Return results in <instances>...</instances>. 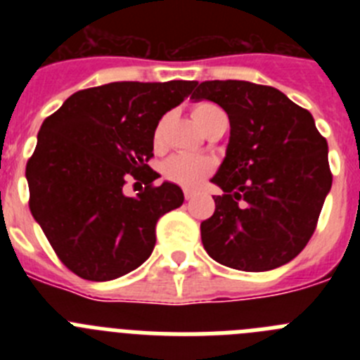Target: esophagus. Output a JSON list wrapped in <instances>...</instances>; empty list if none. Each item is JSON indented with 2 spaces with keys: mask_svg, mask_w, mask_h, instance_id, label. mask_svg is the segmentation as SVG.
I'll use <instances>...</instances> for the list:
<instances>
[{
  "mask_svg": "<svg viewBox=\"0 0 360 360\" xmlns=\"http://www.w3.org/2000/svg\"><path fill=\"white\" fill-rule=\"evenodd\" d=\"M184 196H186V200H191L193 196H195V193H193L191 189H184Z\"/></svg>",
  "mask_w": 360,
  "mask_h": 360,
  "instance_id": "obj_1",
  "label": "esophagus"
}]
</instances>
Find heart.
Returning <instances> with one entry per match:
<instances>
[{
  "label": "heart",
  "mask_w": 360,
  "mask_h": 360,
  "mask_svg": "<svg viewBox=\"0 0 360 360\" xmlns=\"http://www.w3.org/2000/svg\"><path fill=\"white\" fill-rule=\"evenodd\" d=\"M219 108L211 103H200L193 108V119L202 128L203 124L207 122L209 117L216 113ZM164 126L165 119L160 120V124L155 129V148H162L164 142ZM214 169V162L209 157L203 155H174V157L167 158L162 165V171L171 182L180 184L184 187H196L209 176Z\"/></svg>",
  "instance_id": "1"
}]
</instances>
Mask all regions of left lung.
<instances>
[{
  "mask_svg": "<svg viewBox=\"0 0 360 360\" xmlns=\"http://www.w3.org/2000/svg\"><path fill=\"white\" fill-rule=\"evenodd\" d=\"M195 101L225 110L231 136L211 182L214 214L202 221L214 262L265 272L292 262L316 231L332 187L328 144L310 111L272 86L249 81L196 82Z\"/></svg>",
  "mask_w": 360,
  "mask_h": 360,
  "instance_id": "left-lung-1",
  "label": "left lung"
}]
</instances>
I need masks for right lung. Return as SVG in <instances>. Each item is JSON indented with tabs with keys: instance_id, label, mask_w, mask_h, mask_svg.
Here are the masks:
<instances>
[{
	"instance_id": "right-lung-1",
	"label": "right lung",
	"mask_w": 360,
	"mask_h": 360,
	"mask_svg": "<svg viewBox=\"0 0 360 360\" xmlns=\"http://www.w3.org/2000/svg\"><path fill=\"white\" fill-rule=\"evenodd\" d=\"M196 81L110 82L73 94L44 119L27 164L30 212L56 254L90 281H111L151 256L155 225L184 203L148 160L158 120L189 97ZM129 176L146 189L126 197Z\"/></svg>"
}]
</instances>
